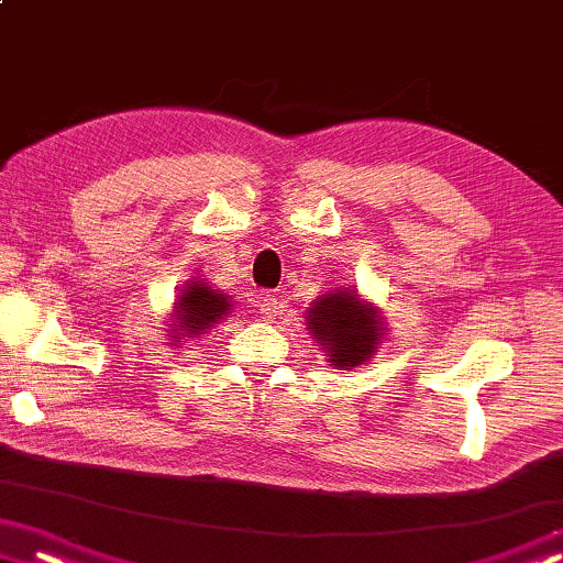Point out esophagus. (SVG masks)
I'll return each mask as SVG.
<instances>
[{"mask_svg":"<svg viewBox=\"0 0 563 563\" xmlns=\"http://www.w3.org/2000/svg\"><path fill=\"white\" fill-rule=\"evenodd\" d=\"M260 313H263V318H267V321L278 316L280 313V298L275 296V292H265L263 303H260Z\"/></svg>","mask_w":563,"mask_h":563,"instance_id":"34e87169","label":"esophagus"}]
</instances>
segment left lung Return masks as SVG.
<instances>
[{
	"label": "left lung",
	"mask_w": 563,
	"mask_h": 563,
	"mask_svg": "<svg viewBox=\"0 0 563 563\" xmlns=\"http://www.w3.org/2000/svg\"><path fill=\"white\" fill-rule=\"evenodd\" d=\"M308 331L321 343L333 368H356L382 343L384 321L354 290H329L306 310Z\"/></svg>",
	"instance_id": "obj_1"
}]
</instances>
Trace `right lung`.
Listing matches in <instances>:
<instances>
[{"label":"right lung","mask_w":563,"mask_h":563,"mask_svg":"<svg viewBox=\"0 0 563 563\" xmlns=\"http://www.w3.org/2000/svg\"><path fill=\"white\" fill-rule=\"evenodd\" d=\"M232 310L230 296L214 290L205 280H187L181 296H176L174 316H172V339H195V335L212 329Z\"/></svg>","instance_id":"1"}]
</instances>
